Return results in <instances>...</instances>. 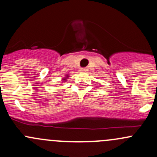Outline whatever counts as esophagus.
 Returning a JSON list of instances; mask_svg holds the SVG:
<instances>
[{
    "label": "esophagus",
    "instance_id": "esophagus-1",
    "mask_svg": "<svg viewBox=\"0 0 157 157\" xmlns=\"http://www.w3.org/2000/svg\"><path fill=\"white\" fill-rule=\"evenodd\" d=\"M87 68H86V67H83V68H80V72H86V71H87Z\"/></svg>",
    "mask_w": 157,
    "mask_h": 157
}]
</instances>
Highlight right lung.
<instances>
[{
  "label": "right lung",
  "mask_w": 157,
  "mask_h": 157,
  "mask_svg": "<svg viewBox=\"0 0 157 157\" xmlns=\"http://www.w3.org/2000/svg\"><path fill=\"white\" fill-rule=\"evenodd\" d=\"M69 77V74H66L65 77H64L62 78V80H61V83H64V82H66V80H67V79H68Z\"/></svg>",
  "instance_id": "1"
}]
</instances>
